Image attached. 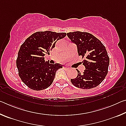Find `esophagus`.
I'll return each instance as SVG.
<instances>
[{
    "label": "esophagus",
    "mask_w": 126,
    "mask_h": 126,
    "mask_svg": "<svg viewBox=\"0 0 126 126\" xmlns=\"http://www.w3.org/2000/svg\"><path fill=\"white\" fill-rule=\"evenodd\" d=\"M64 68L65 70H69V68L67 67H64Z\"/></svg>",
    "instance_id": "obj_1"
}]
</instances>
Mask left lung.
Wrapping results in <instances>:
<instances>
[{"label": "left lung", "instance_id": "obj_1", "mask_svg": "<svg viewBox=\"0 0 126 126\" xmlns=\"http://www.w3.org/2000/svg\"><path fill=\"white\" fill-rule=\"evenodd\" d=\"M67 35L71 42L76 44L78 55L84 58L82 63L86 68L83 73L77 69L78 76L71 79L72 83L84 89L98 86L107 74L110 64L105 47L89 33L77 31L68 33Z\"/></svg>", "mask_w": 126, "mask_h": 126}]
</instances>
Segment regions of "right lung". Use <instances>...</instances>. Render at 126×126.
<instances>
[{
	"instance_id": "add662e5",
	"label": "right lung",
	"mask_w": 126,
	"mask_h": 126,
	"mask_svg": "<svg viewBox=\"0 0 126 126\" xmlns=\"http://www.w3.org/2000/svg\"><path fill=\"white\" fill-rule=\"evenodd\" d=\"M66 36L65 33L51 31L33 33L20 46L16 63L19 76L23 82L32 89L40 91L52 84L55 73L63 67L45 62L44 56L49 54L57 40Z\"/></svg>"
}]
</instances>
